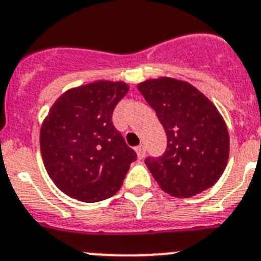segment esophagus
I'll list each match as a JSON object with an SVG mask.
<instances>
[{
	"mask_svg": "<svg viewBox=\"0 0 261 261\" xmlns=\"http://www.w3.org/2000/svg\"><path fill=\"white\" fill-rule=\"evenodd\" d=\"M135 151H137V155L139 159H143L144 155H146V148L143 146H138Z\"/></svg>",
	"mask_w": 261,
	"mask_h": 261,
	"instance_id": "1",
	"label": "esophagus"
}]
</instances>
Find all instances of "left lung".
<instances>
[{"label":"left lung","instance_id":"obj_1","mask_svg":"<svg viewBox=\"0 0 261 261\" xmlns=\"http://www.w3.org/2000/svg\"><path fill=\"white\" fill-rule=\"evenodd\" d=\"M138 90L153 109L167 134V149L146 165L165 193L188 198L219 180L228 160L230 138L218 109L182 80L159 77Z\"/></svg>","mask_w":261,"mask_h":261}]
</instances>
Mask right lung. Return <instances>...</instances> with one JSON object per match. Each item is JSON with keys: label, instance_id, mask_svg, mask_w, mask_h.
<instances>
[{"label": "right lung", "instance_id": "add662e5", "mask_svg": "<svg viewBox=\"0 0 261 261\" xmlns=\"http://www.w3.org/2000/svg\"><path fill=\"white\" fill-rule=\"evenodd\" d=\"M127 92L123 81H94L67 90L49 109L40 152L48 176L67 196L98 202L121 189L137 153L112 117Z\"/></svg>", "mask_w": 261, "mask_h": 261}]
</instances>
